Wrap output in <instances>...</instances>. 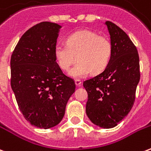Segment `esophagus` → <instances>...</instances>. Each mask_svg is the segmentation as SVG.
<instances>
[{
  "instance_id": "esophagus-1",
  "label": "esophagus",
  "mask_w": 151,
  "mask_h": 151,
  "mask_svg": "<svg viewBox=\"0 0 151 151\" xmlns=\"http://www.w3.org/2000/svg\"><path fill=\"white\" fill-rule=\"evenodd\" d=\"M75 85L77 86H80L82 85V82H81L80 80H78V79H76V80H75Z\"/></svg>"
}]
</instances>
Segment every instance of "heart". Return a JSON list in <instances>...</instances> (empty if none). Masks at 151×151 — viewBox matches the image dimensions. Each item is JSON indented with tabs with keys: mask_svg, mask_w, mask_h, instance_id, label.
<instances>
[{
	"mask_svg": "<svg viewBox=\"0 0 151 151\" xmlns=\"http://www.w3.org/2000/svg\"><path fill=\"white\" fill-rule=\"evenodd\" d=\"M111 52V41L90 30L76 31L67 37L66 46L57 44L54 48L56 61L62 70H69L78 58V63L69 72L74 78L103 72L110 61Z\"/></svg>",
	"mask_w": 151,
	"mask_h": 151,
	"instance_id": "heart-1",
	"label": "heart"
}]
</instances>
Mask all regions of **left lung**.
Here are the masks:
<instances>
[{"label": "left lung", "instance_id": "8db88e82", "mask_svg": "<svg viewBox=\"0 0 151 151\" xmlns=\"http://www.w3.org/2000/svg\"><path fill=\"white\" fill-rule=\"evenodd\" d=\"M108 27L112 45L110 61L99 75L83 82L88 94L86 112L103 129L116 126L129 114L140 80L139 56L128 35L111 22Z\"/></svg>", "mask_w": 151, "mask_h": 151}]
</instances>
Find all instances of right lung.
<instances>
[{
  "instance_id": "1",
  "label": "right lung",
  "mask_w": 151,
  "mask_h": 151,
  "mask_svg": "<svg viewBox=\"0 0 151 151\" xmlns=\"http://www.w3.org/2000/svg\"><path fill=\"white\" fill-rule=\"evenodd\" d=\"M61 26L43 22L25 32L10 60L11 87L20 111L33 126L50 129L64 117L75 84L54 56Z\"/></svg>"
}]
</instances>
